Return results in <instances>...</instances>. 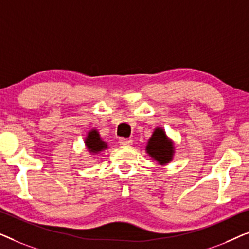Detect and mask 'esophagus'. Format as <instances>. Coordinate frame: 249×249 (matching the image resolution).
<instances>
[{
	"label": "esophagus",
	"mask_w": 249,
	"mask_h": 249,
	"mask_svg": "<svg viewBox=\"0 0 249 249\" xmlns=\"http://www.w3.org/2000/svg\"><path fill=\"white\" fill-rule=\"evenodd\" d=\"M119 142H120V145L122 146H130L132 145L134 141H132L131 138H120L119 139Z\"/></svg>",
	"instance_id": "esophagus-1"
}]
</instances>
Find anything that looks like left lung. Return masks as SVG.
<instances>
[{"instance_id":"obj_1","label":"left lung","mask_w":249,"mask_h":249,"mask_svg":"<svg viewBox=\"0 0 249 249\" xmlns=\"http://www.w3.org/2000/svg\"><path fill=\"white\" fill-rule=\"evenodd\" d=\"M146 152L151 158L158 161L159 164L165 165L172 161L175 147L165 135V131L162 128H156L152 137L148 139Z\"/></svg>"}]
</instances>
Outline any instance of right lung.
I'll list each match as a JSON object with an SVG mask.
<instances>
[{"instance_id":"add662e5","label":"right lung","mask_w":249,"mask_h":249,"mask_svg":"<svg viewBox=\"0 0 249 249\" xmlns=\"http://www.w3.org/2000/svg\"><path fill=\"white\" fill-rule=\"evenodd\" d=\"M85 145L88 151L93 154H97L104 149L107 148V144L104 141H102L100 137V134L96 129H91V130L87 134V137L85 139Z\"/></svg>"}]
</instances>
